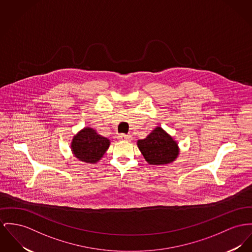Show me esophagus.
Segmentation results:
<instances>
[{
  "instance_id": "obj_1",
  "label": "esophagus",
  "mask_w": 252,
  "mask_h": 252,
  "mask_svg": "<svg viewBox=\"0 0 252 252\" xmlns=\"http://www.w3.org/2000/svg\"><path fill=\"white\" fill-rule=\"evenodd\" d=\"M118 138L121 140H131L132 136L130 134H118Z\"/></svg>"
}]
</instances>
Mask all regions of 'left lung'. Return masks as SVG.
I'll return each mask as SVG.
<instances>
[{
  "instance_id": "8db88e82",
  "label": "left lung",
  "mask_w": 252,
  "mask_h": 252,
  "mask_svg": "<svg viewBox=\"0 0 252 252\" xmlns=\"http://www.w3.org/2000/svg\"><path fill=\"white\" fill-rule=\"evenodd\" d=\"M137 146L146 161L154 165L172 162L179 155L177 142L160 127H157L146 138L139 139Z\"/></svg>"
}]
</instances>
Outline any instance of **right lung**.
<instances>
[{
	"mask_svg": "<svg viewBox=\"0 0 252 252\" xmlns=\"http://www.w3.org/2000/svg\"><path fill=\"white\" fill-rule=\"evenodd\" d=\"M110 140L97 134L92 128H85L72 139L71 149L74 156L80 160L94 163L97 162L107 151Z\"/></svg>",
	"mask_w": 252,
	"mask_h": 252,
	"instance_id": "1",
	"label": "right lung"
}]
</instances>
